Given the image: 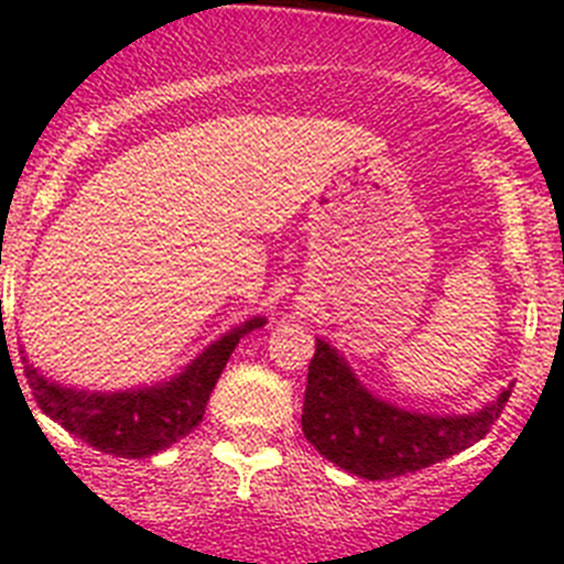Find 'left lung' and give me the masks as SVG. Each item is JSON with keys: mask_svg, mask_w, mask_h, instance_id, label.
<instances>
[{"mask_svg": "<svg viewBox=\"0 0 564 564\" xmlns=\"http://www.w3.org/2000/svg\"><path fill=\"white\" fill-rule=\"evenodd\" d=\"M511 387L475 415H421L372 395L330 344L316 338L307 367L302 432L338 468L392 480L475 446L500 417Z\"/></svg>", "mask_w": 564, "mask_h": 564, "instance_id": "obj_1", "label": "left lung"}]
</instances>
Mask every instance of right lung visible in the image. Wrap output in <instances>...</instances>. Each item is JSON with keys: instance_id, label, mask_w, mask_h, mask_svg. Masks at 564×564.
Listing matches in <instances>:
<instances>
[{"instance_id": "add662e5", "label": "right lung", "mask_w": 564, "mask_h": 564, "mask_svg": "<svg viewBox=\"0 0 564 564\" xmlns=\"http://www.w3.org/2000/svg\"><path fill=\"white\" fill-rule=\"evenodd\" d=\"M262 325L265 322L259 316L248 318L246 325L234 327L231 333L208 344L181 376H174L166 383L143 387V390H69L62 383L47 381L33 364H24V376H28L39 410L62 423L69 435L82 437L98 452L115 457H149L169 449L194 426H200L208 395L231 358L234 347L246 333Z\"/></svg>"}]
</instances>
